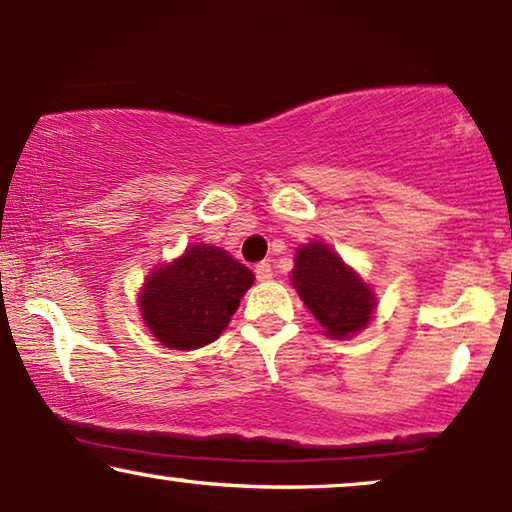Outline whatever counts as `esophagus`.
I'll return each instance as SVG.
<instances>
[{"instance_id": "obj_1", "label": "esophagus", "mask_w": 512, "mask_h": 512, "mask_svg": "<svg viewBox=\"0 0 512 512\" xmlns=\"http://www.w3.org/2000/svg\"><path fill=\"white\" fill-rule=\"evenodd\" d=\"M254 272H256L258 282H270V279H272V265L268 261L258 263L256 268H254Z\"/></svg>"}]
</instances>
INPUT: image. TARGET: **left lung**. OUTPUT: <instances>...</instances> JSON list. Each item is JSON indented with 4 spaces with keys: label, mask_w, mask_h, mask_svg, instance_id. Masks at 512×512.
Masks as SVG:
<instances>
[{
    "label": "left lung",
    "mask_w": 512,
    "mask_h": 512,
    "mask_svg": "<svg viewBox=\"0 0 512 512\" xmlns=\"http://www.w3.org/2000/svg\"><path fill=\"white\" fill-rule=\"evenodd\" d=\"M291 282L331 338H349L361 331L375 310L368 286L321 242L298 249Z\"/></svg>",
    "instance_id": "obj_1"
}]
</instances>
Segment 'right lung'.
<instances>
[{
  "label": "right lung",
  "mask_w": 512,
  "mask_h": 512,
  "mask_svg": "<svg viewBox=\"0 0 512 512\" xmlns=\"http://www.w3.org/2000/svg\"><path fill=\"white\" fill-rule=\"evenodd\" d=\"M254 272L226 251L195 244L146 279L142 300L149 331L172 349H198L223 333Z\"/></svg>",
  "instance_id": "obj_1"
}]
</instances>
